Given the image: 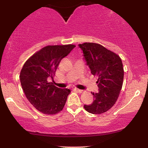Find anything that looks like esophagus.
Segmentation results:
<instances>
[{"label": "esophagus", "instance_id": "obj_1", "mask_svg": "<svg viewBox=\"0 0 148 148\" xmlns=\"http://www.w3.org/2000/svg\"><path fill=\"white\" fill-rule=\"evenodd\" d=\"M75 90H76L77 91V92H78L79 93H80V94H82V93L84 92V90H79V89H75Z\"/></svg>", "mask_w": 148, "mask_h": 148}]
</instances>
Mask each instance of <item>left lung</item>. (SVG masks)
<instances>
[{"label": "left lung", "instance_id": "obj_1", "mask_svg": "<svg viewBox=\"0 0 148 148\" xmlns=\"http://www.w3.org/2000/svg\"><path fill=\"white\" fill-rule=\"evenodd\" d=\"M79 47L92 74L98 77V92H92L94 101L90 105H84V108L92 114H102L114 106L122 89V60L119 55L99 44L86 42L79 44Z\"/></svg>", "mask_w": 148, "mask_h": 148}]
</instances>
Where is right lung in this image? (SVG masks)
Segmentation results:
<instances>
[{"mask_svg": "<svg viewBox=\"0 0 148 148\" xmlns=\"http://www.w3.org/2000/svg\"><path fill=\"white\" fill-rule=\"evenodd\" d=\"M75 47L73 44L47 46L34 54L23 64L20 82L32 106L46 114H55L64 108L71 90L48 82L55 75L60 60Z\"/></svg>", "mask_w": 148, "mask_h": 148, "instance_id": "right-lung-1", "label": "right lung"}]
</instances>
